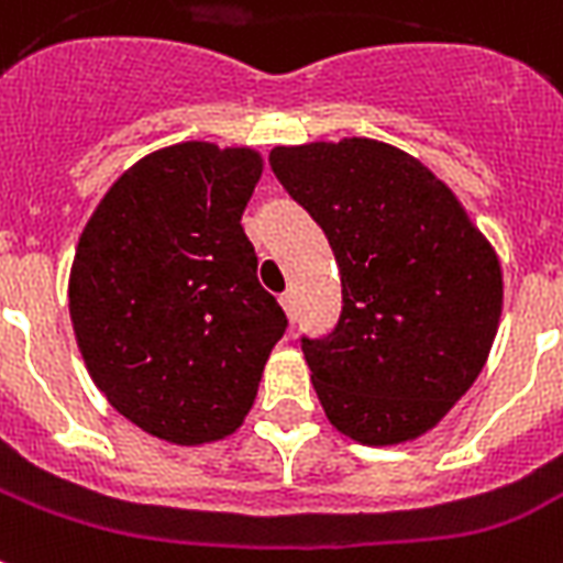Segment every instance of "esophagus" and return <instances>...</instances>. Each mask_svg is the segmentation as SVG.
<instances>
[{"label":"esophagus","instance_id":"34e87169","mask_svg":"<svg viewBox=\"0 0 563 563\" xmlns=\"http://www.w3.org/2000/svg\"><path fill=\"white\" fill-rule=\"evenodd\" d=\"M280 303H283V309H286V314H289V321L295 323L297 321V297H295V291H283Z\"/></svg>","mask_w":563,"mask_h":563}]
</instances>
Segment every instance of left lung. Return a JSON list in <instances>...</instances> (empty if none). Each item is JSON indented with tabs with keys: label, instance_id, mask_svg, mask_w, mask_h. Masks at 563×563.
Segmentation results:
<instances>
[{
	"label": "left lung",
	"instance_id": "left-lung-1",
	"mask_svg": "<svg viewBox=\"0 0 563 563\" xmlns=\"http://www.w3.org/2000/svg\"><path fill=\"white\" fill-rule=\"evenodd\" d=\"M268 164L341 272L338 323L300 338L329 422L364 445L422 437L486 364L504 306L497 254L440 178L390 144L274 147Z\"/></svg>",
	"mask_w": 563,
	"mask_h": 563
}]
</instances>
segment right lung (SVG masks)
<instances>
[{"mask_svg": "<svg viewBox=\"0 0 563 563\" xmlns=\"http://www.w3.org/2000/svg\"><path fill=\"white\" fill-rule=\"evenodd\" d=\"M260 176L249 147L158 150L109 187L77 242L80 355L109 405L158 440L234 433L289 327L240 222Z\"/></svg>", "mask_w": 563, "mask_h": 563, "instance_id": "right-lung-1", "label": "right lung"}]
</instances>
